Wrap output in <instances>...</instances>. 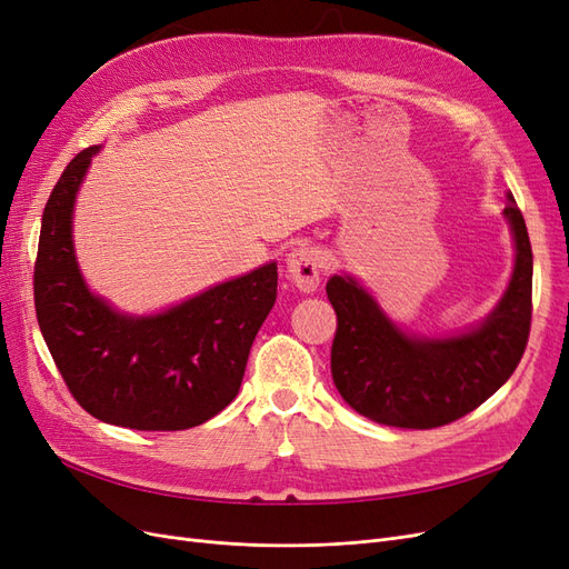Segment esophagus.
<instances>
[{
	"mask_svg": "<svg viewBox=\"0 0 569 569\" xmlns=\"http://www.w3.org/2000/svg\"><path fill=\"white\" fill-rule=\"evenodd\" d=\"M287 272L306 295L318 289L322 274V251L316 247H299L287 256Z\"/></svg>",
	"mask_w": 569,
	"mask_h": 569,
	"instance_id": "esophagus-1",
	"label": "esophagus"
}]
</instances>
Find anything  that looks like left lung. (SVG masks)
Segmentation results:
<instances>
[{
  "instance_id": "1",
  "label": "left lung",
  "mask_w": 569,
  "mask_h": 569,
  "mask_svg": "<svg viewBox=\"0 0 569 569\" xmlns=\"http://www.w3.org/2000/svg\"><path fill=\"white\" fill-rule=\"evenodd\" d=\"M515 268L503 299L472 330L429 339L399 330L349 274L327 280L337 313L332 380L341 399L372 422L432 429L468 416L518 368L531 327V244L508 194Z\"/></svg>"
}]
</instances>
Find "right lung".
I'll list each match as a JSON object with an SVG mask.
<instances>
[{
	"label": "right lung",
	"mask_w": 569,
	"mask_h": 569,
	"mask_svg": "<svg viewBox=\"0 0 569 569\" xmlns=\"http://www.w3.org/2000/svg\"><path fill=\"white\" fill-rule=\"evenodd\" d=\"M99 147L66 166L42 213L36 311L73 399L101 422L178 432L226 408L251 343L278 299V266L216 284L157 316H126L84 284L73 249V203Z\"/></svg>",
	"instance_id": "obj_1"
}]
</instances>
